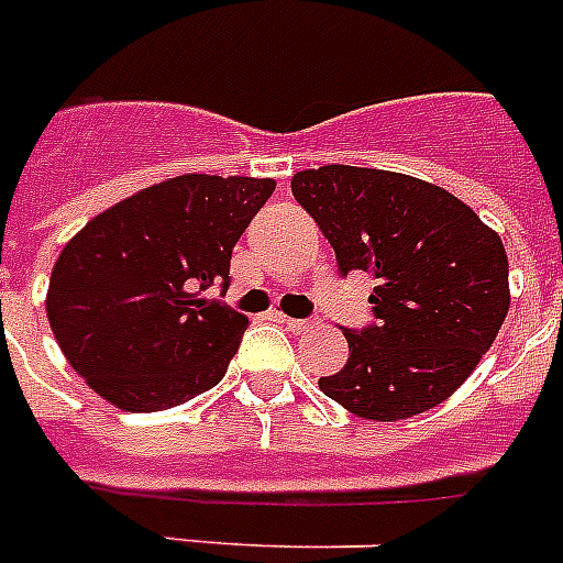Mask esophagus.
<instances>
[{
	"instance_id": "34e87169",
	"label": "esophagus",
	"mask_w": 563,
	"mask_h": 563,
	"mask_svg": "<svg viewBox=\"0 0 563 563\" xmlns=\"http://www.w3.org/2000/svg\"><path fill=\"white\" fill-rule=\"evenodd\" d=\"M285 324L290 333H307V330L316 328V321L310 319H290V316H285Z\"/></svg>"
}]
</instances>
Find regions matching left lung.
<instances>
[{
  "label": "left lung",
  "mask_w": 563,
  "mask_h": 563,
  "mask_svg": "<svg viewBox=\"0 0 563 563\" xmlns=\"http://www.w3.org/2000/svg\"><path fill=\"white\" fill-rule=\"evenodd\" d=\"M292 196L335 250L341 276L376 278V324L344 330L347 364L319 378L358 419L401 421L439 407L493 347L510 310V264L459 196L407 173L324 165Z\"/></svg>",
  "instance_id": "left-lung-1"
}]
</instances>
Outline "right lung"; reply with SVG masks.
<instances>
[{"mask_svg":"<svg viewBox=\"0 0 563 563\" xmlns=\"http://www.w3.org/2000/svg\"><path fill=\"white\" fill-rule=\"evenodd\" d=\"M273 179L185 173L128 196L65 244L47 321L70 367L124 412L185 405L224 378L247 316L228 290L230 256Z\"/></svg>","mask_w":563,"mask_h":563,"instance_id":"add662e5","label":"right lung"}]
</instances>
